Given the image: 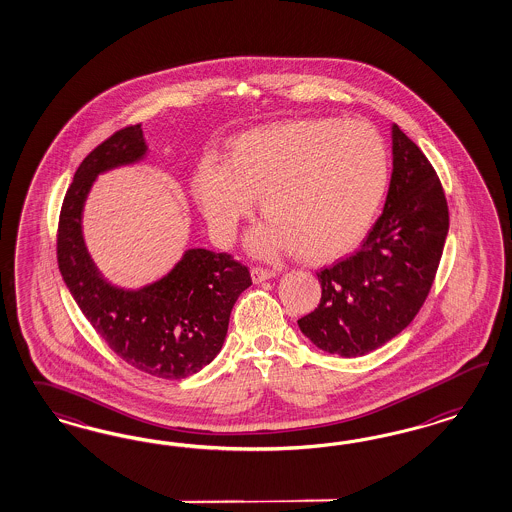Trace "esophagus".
Here are the masks:
<instances>
[{
  "mask_svg": "<svg viewBox=\"0 0 512 512\" xmlns=\"http://www.w3.org/2000/svg\"><path fill=\"white\" fill-rule=\"evenodd\" d=\"M272 278H276V270H268V268H261V266H253L251 268V279L255 283H261V281Z\"/></svg>",
  "mask_w": 512,
  "mask_h": 512,
  "instance_id": "obj_1",
  "label": "esophagus"
}]
</instances>
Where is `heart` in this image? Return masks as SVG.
<instances>
[{"instance_id": "1", "label": "heart", "mask_w": 512, "mask_h": 512, "mask_svg": "<svg viewBox=\"0 0 512 512\" xmlns=\"http://www.w3.org/2000/svg\"><path fill=\"white\" fill-rule=\"evenodd\" d=\"M387 182V148L373 127L310 118L236 135L223 161L202 157L191 187L217 244L233 242L257 195L268 223L251 234L253 251L293 249L323 264L357 248Z\"/></svg>"}]
</instances>
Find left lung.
<instances>
[{"mask_svg": "<svg viewBox=\"0 0 512 512\" xmlns=\"http://www.w3.org/2000/svg\"><path fill=\"white\" fill-rule=\"evenodd\" d=\"M383 214L355 255L317 274L323 295L298 319L330 355L362 357L398 336L432 289L449 233V208L434 167L396 124Z\"/></svg>", "mask_w": 512, "mask_h": 512, "instance_id": "1", "label": "left lung"}]
</instances>
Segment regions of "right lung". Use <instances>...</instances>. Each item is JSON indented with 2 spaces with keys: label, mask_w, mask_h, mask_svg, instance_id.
<instances>
[{
  "label": "right lung",
  "mask_w": 512,
  "mask_h": 512,
  "mask_svg": "<svg viewBox=\"0 0 512 512\" xmlns=\"http://www.w3.org/2000/svg\"><path fill=\"white\" fill-rule=\"evenodd\" d=\"M148 155L140 125L125 127L80 163L63 199L58 264L69 293L110 349L140 372L184 379L223 347L233 306L249 285L248 266L227 253L191 248L163 278L137 289L101 274L82 233L84 204L97 176Z\"/></svg>",
  "instance_id": "obj_1"
}]
</instances>
